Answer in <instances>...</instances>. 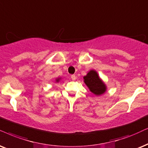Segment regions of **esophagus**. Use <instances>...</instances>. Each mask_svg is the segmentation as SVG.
I'll return each mask as SVG.
<instances>
[{"instance_id": "1", "label": "esophagus", "mask_w": 148, "mask_h": 148, "mask_svg": "<svg viewBox=\"0 0 148 148\" xmlns=\"http://www.w3.org/2000/svg\"><path fill=\"white\" fill-rule=\"evenodd\" d=\"M71 78H72V80H75L76 79V76L74 75V74H73V75H71Z\"/></svg>"}]
</instances>
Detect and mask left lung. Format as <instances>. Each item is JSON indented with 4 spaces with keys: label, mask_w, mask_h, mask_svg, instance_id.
<instances>
[{
    "label": "left lung",
    "mask_w": 148,
    "mask_h": 148,
    "mask_svg": "<svg viewBox=\"0 0 148 148\" xmlns=\"http://www.w3.org/2000/svg\"><path fill=\"white\" fill-rule=\"evenodd\" d=\"M84 82L89 90L96 96H100L106 91V85L95 70L89 71L87 75L84 76Z\"/></svg>",
    "instance_id": "left-lung-1"
}]
</instances>
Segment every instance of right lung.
Here are the masks:
<instances>
[{
  "label": "right lung",
  "instance_id": "1",
  "mask_svg": "<svg viewBox=\"0 0 148 148\" xmlns=\"http://www.w3.org/2000/svg\"><path fill=\"white\" fill-rule=\"evenodd\" d=\"M56 81H57V82H59V78H57V80H56Z\"/></svg>",
  "mask_w": 148,
  "mask_h": 148
}]
</instances>
